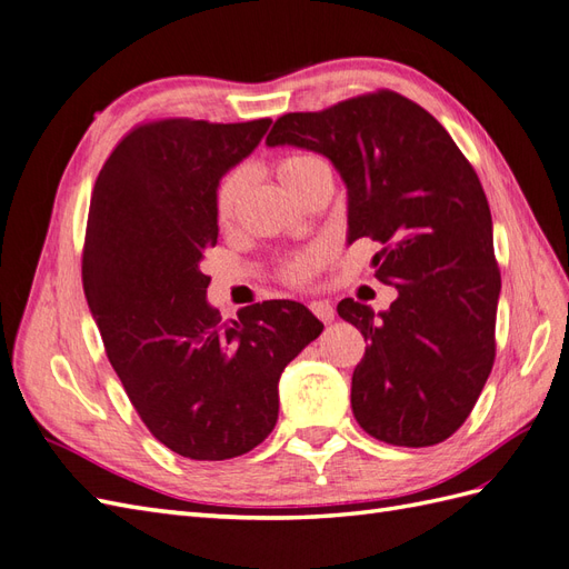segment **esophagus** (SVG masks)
<instances>
[{"mask_svg":"<svg viewBox=\"0 0 569 569\" xmlns=\"http://www.w3.org/2000/svg\"><path fill=\"white\" fill-rule=\"evenodd\" d=\"M311 311L322 320V322H332L335 320V309L330 301H311Z\"/></svg>","mask_w":569,"mask_h":569,"instance_id":"esophagus-1","label":"esophagus"}]
</instances>
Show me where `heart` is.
Returning <instances> with one entry per match:
<instances>
[{"label": "heart", "instance_id": "b5f03b06", "mask_svg": "<svg viewBox=\"0 0 569 569\" xmlns=\"http://www.w3.org/2000/svg\"><path fill=\"white\" fill-rule=\"evenodd\" d=\"M274 174H278L280 183L291 196L299 198L301 191L309 187L318 174H328V170L318 158L299 152V156H287L274 162ZM247 183H249V177L243 170H232L218 183V191H214V218H218L222 227L237 218V210L243 198V191H247ZM322 263H326V251L322 249L299 253L295 258H289L282 266V280L289 284L311 282V278Z\"/></svg>", "mask_w": 569, "mask_h": 569}]
</instances>
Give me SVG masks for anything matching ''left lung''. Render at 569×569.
Instances as JSON below:
<instances>
[{"label": "left lung", "instance_id": "1", "mask_svg": "<svg viewBox=\"0 0 569 569\" xmlns=\"http://www.w3.org/2000/svg\"><path fill=\"white\" fill-rule=\"evenodd\" d=\"M266 143L326 156L347 187V241L373 239L388 311L337 313L363 335L351 411L368 436L428 448L467 421L496 359L500 270L473 167L423 107L392 90L274 121Z\"/></svg>", "mask_w": 569, "mask_h": 569}]
</instances>
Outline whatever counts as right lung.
Masks as SVG:
<instances>
[{"mask_svg":"<svg viewBox=\"0 0 569 569\" xmlns=\"http://www.w3.org/2000/svg\"><path fill=\"white\" fill-rule=\"evenodd\" d=\"M270 119H162L121 138L90 198L83 291L107 359L164 448L232 459L278 423L284 366L322 332L299 301L247 306L224 322L206 299L218 243L214 191Z\"/></svg>","mask_w":569,"mask_h":569,"instance_id":"1","label":"right lung"}]
</instances>
